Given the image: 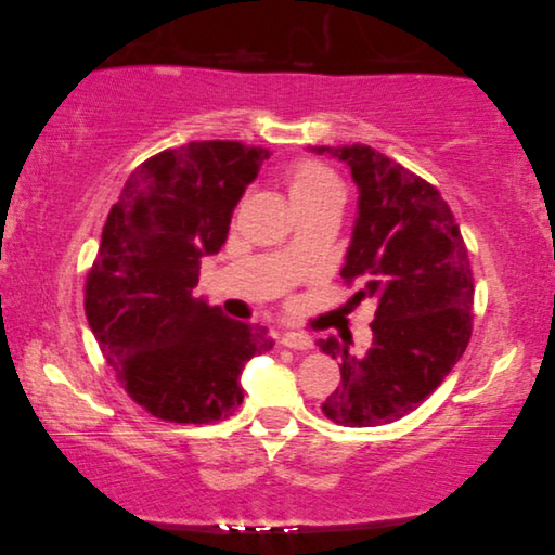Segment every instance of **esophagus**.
<instances>
[{"instance_id":"34e87169","label":"esophagus","mask_w":555,"mask_h":555,"mask_svg":"<svg viewBox=\"0 0 555 555\" xmlns=\"http://www.w3.org/2000/svg\"><path fill=\"white\" fill-rule=\"evenodd\" d=\"M279 345H283V347H288V349H311V337L309 335H305V333H283L281 335V339H279Z\"/></svg>"}]
</instances>
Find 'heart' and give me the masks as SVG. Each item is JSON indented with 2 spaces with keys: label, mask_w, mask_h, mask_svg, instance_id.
<instances>
[{
  "label": "heart",
  "mask_w": 555,
  "mask_h": 555,
  "mask_svg": "<svg viewBox=\"0 0 555 555\" xmlns=\"http://www.w3.org/2000/svg\"><path fill=\"white\" fill-rule=\"evenodd\" d=\"M283 188H286L295 210L333 202L339 204L343 198V188L333 170L314 159H297L288 164L283 170Z\"/></svg>",
  "instance_id": "1"
}]
</instances>
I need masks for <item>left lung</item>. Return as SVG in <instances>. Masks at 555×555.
<instances>
[{
    "mask_svg": "<svg viewBox=\"0 0 555 555\" xmlns=\"http://www.w3.org/2000/svg\"><path fill=\"white\" fill-rule=\"evenodd\" d=\"M345 162L359 188L343 279L375 297L373 345L361 357L349 337L319 339L339 361V385L323 415L343 426L405 417L446 379L472 339L474 274L460 227L443 196L371 145L309 147Z\"/></svg>",
    "mask_w": 555,
    "mask_h": 555,
    "instance_id": "obj_1",
    "label": "left lung"
}]
</instances>
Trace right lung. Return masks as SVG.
Masks as SVG:
<instances>
[{"label":"right lung","instance_id":"right-lung-1","mask_svg":"<svg viewBox=\"0 0 555 555\" xmlns=\"http://www.w3.org/2000/svg\"><path fill=\"white\" fill-rule=\"evenodd\" d=\"M267 156L236 140L164 150L133 170L109 210L83 309L107 365L154 417L227 420L244 401L246 361L274 347L264 325L192 295L202 258L222 248Z\"/></svg>","mask_w":555,"mask_h":555}]
</instances>
